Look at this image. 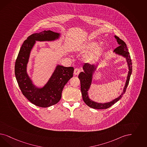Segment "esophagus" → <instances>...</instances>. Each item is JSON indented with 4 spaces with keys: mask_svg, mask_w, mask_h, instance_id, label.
Listing matches in <instances>:
<instances>
[{
    "mask_svg": "<svg viewBox=\"0 0 147 147\" xmlns=\"http://www.w3.org/2000/svg\"><path fill=\"white\" fill-rule=\"evenodd\" d=\"M80 71H81L80 69H79V68H76V69H74V74H75L76 76H77V75H78V74L80 73Z\"/></svg>",
    "mask_w": 147,
    "mask_h": 147,
    "instance_id": "1",
    "label": "esophagus"
}]
</instances>
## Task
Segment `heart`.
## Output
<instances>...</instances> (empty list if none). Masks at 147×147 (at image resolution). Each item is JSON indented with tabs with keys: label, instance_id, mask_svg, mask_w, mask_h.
I'll return each instance as SVG.
<instances>
[{
	"label": "heart",
	"instance_id": "obj_1",
	"mask_svg": "<svg viewBox=\"0 0 147 147\" xmlns=\"http://www.w3.org/2000/svg\"><path fill=\"white\" fill-rule=\"evenodd\" d=\"M81 50L88 53L84 56V61L88 63H94L98 61L103 55L104 49L100 48V43L96 40H87L82 43L79 47Z\"/></svg>",
	"mask_w": 147,
	"mask_h": 147
}]
</instances>
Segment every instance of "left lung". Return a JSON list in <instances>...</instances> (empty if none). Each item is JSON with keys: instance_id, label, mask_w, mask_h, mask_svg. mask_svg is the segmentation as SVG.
Instances as JSON below:
<instances>
[{"instance_id": "left-lung-1", "label": "left lung", "mask_w": 147, "mask_h": 147, "mask_svg": "<svg viewBox=\"0 0 147 147\" xmlns=\"http://www.w3.org/2000/svg\"><path fill=\"white\" fill-rule=\"evenodd\" d=\"M115 38H116L118 44L119 45L116 48L113 53L115 54L121 56V57L125 59L128 67V73L127 77V80L125 84V86L123 88V92H121V94L119 96H118L115 99L112 101L107 102H98L96 101H93L88 96V91L90 89V87L91 86L93 76L95 73L96 69L98 67L99 64L97 65H90V64H85L82 67V69L84 71H81L79 74V79L80 81L81 85V91L82 96L83 100L85 102L87 105L88 107L95 109H106L112 105H113L115 103L121 99L123 94L125 93L127 86L129 84L130 76L132 73V62L131 59L130 55V53L128 51V49L127 48V45L121 39H120L118 36L115 35Z\"/></svg>"}]
</instances>
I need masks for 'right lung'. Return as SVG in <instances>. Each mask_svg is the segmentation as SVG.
Returning a JSON list of instances; mask_svg holds the SVG:
<instances>
[{
  "instance_id": "add662e5",
  "label": "right lung",
  "mask_w": 147,
  "mask_h": 147,
  "mask_svg": "<svg viewBox=\"0 0 147 147\" xmlns=\"http://www.w3.org/2000/svg\"><path fill=\"white\" fill-rule=\"evenodd\" d=\"M61 33L44 30L33 34L24 40L16 61L15 73L16 80L23 94L37 107H48L57 104L61 99L65 85L73 76L74 68L57 64L51 78L44 86H36L27 72L31 51L36 41L53 42L61 38Z\"/></svg>"
}]
</instances>
